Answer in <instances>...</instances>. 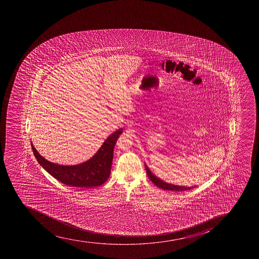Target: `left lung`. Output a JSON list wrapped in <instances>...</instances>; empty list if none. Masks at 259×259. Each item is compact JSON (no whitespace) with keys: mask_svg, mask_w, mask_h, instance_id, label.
I'll use <instances>...</instances> for the list:
<instances>
[{"mask_svg":"<svg viewBox=\"0 0 259 259\" xmlns=\"http://www.w3.org/2000/svg\"><path fill=\"white\" fill-rule=\"evenodd\" d=\"M145 169L147 170V174L149 177V179L151 180V182L154 183L155 186L159 187V188L162 189L168 190V191H176V192H184L187 190L192 189L193 187H181V186H176V185L168 184L166 182H163L162 180L159 179L158 177H155L150 170L149 168L145 165ZM196 187V186H195Z\"/></svg>","mask_w":259,"mask_h":259,"instance_id":"8db88e82","label":"left lung"}]
</instances>
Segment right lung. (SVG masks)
<instances>
[{"mask_svg": "<svg viewBox=\"0 0 259 259\" xmlns=\"http://www.w3.org/2000/svg\"><path fill=\"white\" fill-rule=\"evenodd\" d=\"M122 128L115 132L105 140L99 151L90 160L77 165H60L48 161L38 154L31 144L33 154L38 164L52 177L69 187H99L110 177L112 164L113 151Z\"/></svg>", "mask_w": 259, "mask_h": 259, "instance_id": "add662e5", "label": "right lung"}]
</instances>
